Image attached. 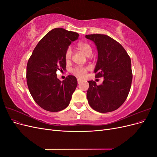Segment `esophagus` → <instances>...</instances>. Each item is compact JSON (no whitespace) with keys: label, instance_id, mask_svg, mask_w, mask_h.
<instances>
[{"label":"esophagus","instance_id":"obj_1","mask_svg":"<svg viewBox=\"0 0 157 157\" xmlns=\"http://www.w3.org/2000/svg\"><path fill=\"white\" fill-rule=\"evenodd\" d=\"M77 82H78V84H80V83H81V82H82V80L81 79L78 78V79H77Z\"/></svg>","mask_w":157,"mask_h":157}]
</instances>
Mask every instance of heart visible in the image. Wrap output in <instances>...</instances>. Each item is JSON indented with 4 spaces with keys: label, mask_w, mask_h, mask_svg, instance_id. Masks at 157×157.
I'll use <instances>...</instances> for the list:
<instances>
[{
    "label": "heart",
    "mask_w": 157,
    "mask_h": 157,
    "mask_svg": "<svg viewBox=\"0 0 157 157\" xmlns=\"http://www.w3.org/2000/svg\"><path fill=\"white\" fill-rule=\"evenodd\" d=\"M78 48L86 56H90L92 53V47L90 44L86 42H81L78 44ZM72 56V50L71 48H68L65 52V59L66 61H69ZM88 67H77L73 69V73L78 77L82 78L85 77L87 71L89 70Z\"/></svg>",
    "instance_id": "heart-1"
}]
</instances>
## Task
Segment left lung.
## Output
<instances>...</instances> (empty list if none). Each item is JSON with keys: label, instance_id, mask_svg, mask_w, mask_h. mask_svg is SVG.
<instances>
[{"label": "left lung", "instance_id": "obj_1", "mask_svg": "<svg viewBox=\"0 0 157 157\" xmlns=\"http://www.w3.org/2000/svg\"><path fill=\"white\" fill-rule=\"evenodd\" d=\"M85 37L93 41L98 50L96 78H104L99 86L93 80L88 81V103L99 113L113 111L124 103L130 92L132 81L130 58L122 46L110 36L94 34Z\"/></svg>", "mask_w": 157, "mask_h": 157}]
</instances>
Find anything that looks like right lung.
Segmentation results:
<instances>
[{"label":"right lung","instance_id":"obj_1","mask_svg":"<svg viewBox=\"0 0 157 157\" xmlns=\"http://www.w3.org/2000/svg\"><path fill=\"white\" fill-rule=\"evenodd\" d=\"M77 33L55 28L37 44L27 65V83L35 101L50 112L67 107L77 86V80L69 75L62 82L56 72L65 70V54L71 42L77 40Z\"/></svg>","mask_w":157,"mask_h":157}]
</instances>
